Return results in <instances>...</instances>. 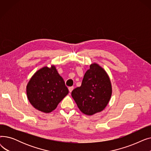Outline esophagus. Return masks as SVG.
Segmentation results:
<instances>
[{
    "mask_svg": "<svg viewBox=\"0 0 151 151\" xmlns=\"http://www.w3.org/2000/svg\"><path fill=\"white\" fill-rule=\"evenodd\" d=\"M73 89H74V87H73V86H71V87H69V88H68V90H69V92H72V91L73 90Z\"/></svg>",
    "mask_w": 151,
    "mask_h": 151,
    "instance_id": "34e87169",
    "label": "esophagus"
}]
</instances>
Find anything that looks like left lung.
<instances>
[{
	"label": "left lung",
	"mask_w": 151,
	"mask_h": 151,
	"mask_svg": "<svg viewBox=\"0 0 151 151\" xmlns=\"http://www.w3.org/2000/svg\"><path fill=\"white\" fill-rule=\"evenodd\" d=\"M111 93L108 75L104 68L94 63L86 72L81 86L71 92V96L81 111L91 116L105 109Z\"/></svg>",
	"instance_id": "obj_1"
}]
</instances>
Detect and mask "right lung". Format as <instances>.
<instances>
[{"label":"right lung","mask_w":151,"mask_h":151,"mask_svg":"<svg viewBox=\"0 0 151 151\" xmlns=\"http://www.w3.org/2000/svg\"><path fill=\"white\" fill-rule=\"evenodd\" d=\"M26 91L31 105L46 113L56 108L68 93L64 81L54 65L38 70L28 83Z\"/></svg>","instance_id":"add662e5"}]
</instances>
